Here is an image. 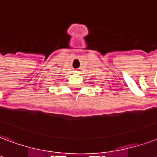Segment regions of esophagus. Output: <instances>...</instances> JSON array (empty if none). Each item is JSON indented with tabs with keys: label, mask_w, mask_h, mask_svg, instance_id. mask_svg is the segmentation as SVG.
<instances>
[{
	"label": "esophagus",
	"mask_w": 157,
	"mask_h": 157,
	"mask_svg": "<svg viewBox=\"0 0 157 157\" xmlns=\"http://www.w3.org/2000/svg\"><path fill=\"white\" fill-rule=\"evenodd\" d=\"M74 71H75V73H77V72H78V70H75Z\"/></svg>",
	"instance_id": "obj_1"
}]
</instances>
